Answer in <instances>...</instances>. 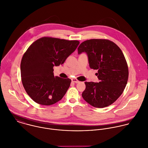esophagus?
<instances>
[{
	"instance_id": "34e87169",
	"label": "esophagus",
	"mask_w": 148,
	"mask_h": 148,
	"mask_svg": "<svg viewBox=\"0 0 148 148\" xmlns=\"http://www.w3.org/2000/svg\"><path fill=\"white\" fill-rule=\"evenodd\" d=\"M72 82H74V83H76V84H77V83H79V81L78 80H77V79H75V78H73V79H72Z\"/></svg>"
}]
</instances>
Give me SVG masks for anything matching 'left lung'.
I'll return each mask as SVG.
<instances>
[{"mask_svg": "<svg viewBox=\"0 0 148 148\" xmlns=\"http://www.w3.org/2000/svg\"><path fill=\"white\" fill-rule=\"evenodd\" d=\"M85 53L91 69L98 70L99 82H85L82 94L84 100L98 108L114 103L127 84L129 71L123 53L114 42L107 39H90L78 48V54Z\"/></svg>", "mask_w": 148, "mask_h": 148, "instance_id": "obj_1", "label": "left lung"}]
</instances>
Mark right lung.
I'll return each mask as SVG.
<instances>
[{"label": "right lung", "instance_id": "1", "mask_svg": "<svg viewBox=\"0 0 148 148\" xmlns=\"http://www.w3.org/2000/svg\"><path fill=\"white\" fill-rule=\"evenodd\" d=\"M79 42L43 37L32 43L21 63L23 87L31 98L42 105L60 101L71 80L54 75V66L62 64L77 48Z\"/></svg>", "mask_w": 148, "mask_h": 148}]
</instances>
